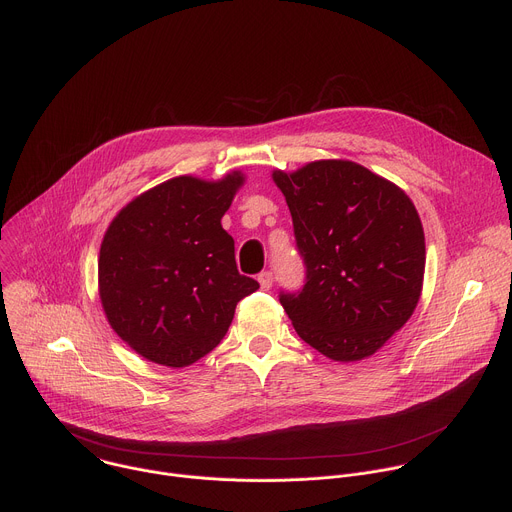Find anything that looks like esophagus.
<instances>
[{"label": "esophagus", "mask_w": 512, "mask_h": 512, "mask_svg": "<svg viewBox=\"0 0 512 512\" xmlns=\"http://www.w3.org/2000/svg\"><path fill=\"white\" fill-rule=\"evenodd\" d=\"M257 279L261 283V289H269L273 285V273L271 271H261Z\"/></svg>", "instance_id": "1"}]
</instances>
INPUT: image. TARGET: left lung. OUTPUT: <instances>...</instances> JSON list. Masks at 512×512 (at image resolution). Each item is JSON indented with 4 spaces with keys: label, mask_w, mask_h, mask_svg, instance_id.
<instances>
[{
    "label": "left lung",
    "mask_w": 512,
    "mask_h": 512,
    "mask_svg": "<svg viewBox=\"0 0 512 512\" xmlns=\"http://www.w3.org/2000/svg\"><path fill=\"white\" fill-rule=\"evenodd\" d=\"M306 279L279 302L302 340L332 360L375 354L413 314L425 237L409 196L354 162L273 172Z\"/></svg>",
    "instance_id": "8db88e82"
}]
</instances>
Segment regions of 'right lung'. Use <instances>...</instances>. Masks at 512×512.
Returning a JSON list of instances; mask_svg holds the SVG:
<instances>
[{
  "label": "right lung",
  "instance_id": "1",
  "mask_svg": "<svg viewBox=\"0 0 512 512\" xmlns=\"http://www.w3.org/2000/svg\"><path fill=\"white\" fill-rule=\"evenodd\" d=\"M241 184L239 172L221 182L178 176L113 218L99 294L111 328L143 358L188 367L223 340L237 304L259 289L239 273L221 225Z\"/></svg>",
  "mask_w": 512,
  "mask_h": 512
}]
</instances>
